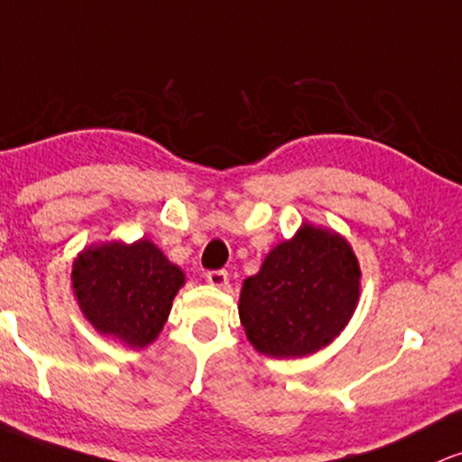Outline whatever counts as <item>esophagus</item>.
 I'll list each match as a JSON object with an SVG mask.
<instances>
[{
  "label": "esophagus",
  "instance_id": "esophagus-1",
  "mask_svg": "<svg viewBox=\"0 0 462 462\" xmlns=\"http://www.w3.org/2000/svg\"><path fill=\"white\" fill-rule=\"evenodd\" d=\"M207 282L215 288H226L230 284V277H227V271H208Z\"/></svg>",
  "mask_w": 462,
  "mask_h": 462
}]
</instances>
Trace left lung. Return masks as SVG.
Returning <instances> with one entry per match:
<instances>
[{
  "instance_id": "8db88e82",
  "label": "left lung",
  "mask_w": 462,
  "mask_h": 462,
  "mask_svg": "<svg viewBox=\"0 0 462 462\" xmlns=\"http://www.w3.org/2000/svg\"><path fill=\"white\" fill-rule=\"evenodd\" d=\"M359 263L346 238L303 224L243 282L238 316L269 357H305L333 342L359 301Z\"/></svg>"
}]
</instances>
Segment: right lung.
<instances>
[{"label": "right lung", "instance_id": "add662e5", "mask_svg": "<svg viewBox=\"0 0 462 462\" xmlns=\"http://www.w3.org/2000/svg\"><path fill=\"white\" fill-rule=\"evenodd\" d=\"M72 292L88 322L131 348L157 340L185 273L148 238L90 245L72 263Z\"/></svg>", "mask_w": 462, "mask_h": 462}]
</instances>
